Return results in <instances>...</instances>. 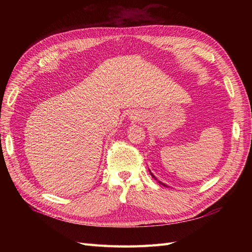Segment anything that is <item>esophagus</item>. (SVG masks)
I'll list each match as a JSON object with an SVG mask.
<instances>
[{"mask_svg":"<svg viewBox=\"0 0 252 252\" xmlns=\"http://www.w3.org/2000/svg\"><path fill=\"white\" fill-rule=\"evenodd\" d=\"M140 114L139 113H133V114H131V119L132 120H134V121H138V120H140Z\"/></svg>","mask_w":252,"mask_h":252,"instance_id":"esophagus-1","label":"esophagus"}]
</instances>
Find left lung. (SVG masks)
Returning a JSON list of instances; mask_svg holds the SVG:
<instances>
[{
    "instance_id": "1",
    "label": "left lung",
    "mask_w": 252,
    "mask_h": 252,
    "mask_svg": "<svg viewBox=\"0 0 252 252\" xmlns=\"http://www.w3.org/2000/svg\"><path fill=\"white\" fill-rule=\"evenodd\" d=\"M149 172H150V174H151V177H152V178H154V179H155V180H157V181H158V183H159V184H161V185H163V186H165V187H168V186H167V185H166V184H164V183H162V182H161V181H158V179H157V178H156V177H155V175H154V173H152V172H151V171H150V170H149Z\"/></svg>"
}]
</instances>
